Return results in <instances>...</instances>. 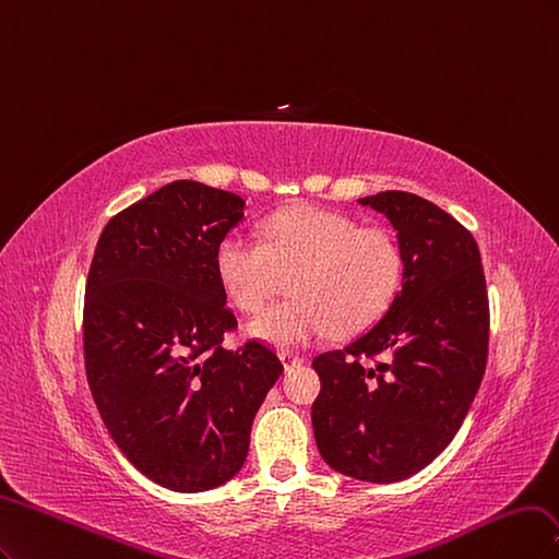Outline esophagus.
<instances>
[{
  "mask_svg": "<svg viewBox=\"0 0 559 559\" xmlns=\"http://www.w3.org/2000/svg\"><path fill=\"white\" fill-rule=\"evenodd\" d=\"M278 357H281V362H283V367H285V369L299 367V365L304 362V357H299V355H295V353H290V350H281V353H278Z\"/></svg>",
  "mask_w": 559,
  "mask_h": 559,
  "instance_id": "obj_1",
  "label": "esophagus"
}]
</instances>
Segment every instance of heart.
Returning <instances> with one entry per match:
<instances>
[{"label":"heart","instance_id":"obj_1","mask_svg":"<svg viewBox=\"0 0 559 559\" xmlns=\"http://www.w3.org/2000/svg\"><path fill=\"white\" fill-rule=\"evenodd\" d=\"M298 274L295 299L266 309L248 334L269 346L297 348L330 332L357 334L381 320L404 278V253L383 227H357L318 206L281 211L264 225V243L231 231L215 248V276L229 301L258 313L281 274Z\"/></svg>","mask_w":559,"mask_h":559}]
</instances>
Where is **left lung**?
Returning a JSON list of instances; mask_svg holds the SVG:
<instances>
[{
	"instance_id": "8db88e82",
	"label": "left lung",
	"mask_w": 559,
	"mask_h": 559,
	"mask_svg": "<svg viewBox=\"0 0 559 559\" xmlns=\"http://www.w3.org/2000/svg\"><path fill=\"white\" fill-rule=\"evenodd\" d=\"M357 202L397 231L404 278L381 320L313 359L311 420L334 472L397 483L439 457L469 413L488 359V290L478 246L453 215L400 190ZM381 352L388 364L358 359Z\"/></svg>"
}]
</instances>
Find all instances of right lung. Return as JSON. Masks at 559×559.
<instances>
[{
  "label": "right lung",
  "mask_w": 559,
  "mask_h": 559,
  "mask_svg": "<svg viewBox=\"0 0 559 559\" xmlns=\"http://www.w3.org/2000/svg\"><path fill=\"white\" fill-rule=\"evenodd\" d=\"M243 211L239 194L174 181L114 215L90 264V390L120 453L174 492H206L241 472L255 413L283 373L258 341L221 346L237 320L215 248Z\"/></svg>",
  "instance_id": "1"
}]
</instances>
